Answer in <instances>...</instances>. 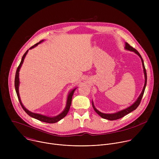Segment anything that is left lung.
<instances>
[{
    "instance_id": "left-lung-1",
    "label": "left lung",
    "mask_w": 159,
    "mask_h": 159,
    "mask_svg": "<svg viewBox=\"0 0 159 159\" xmlns=\"http://www.w3.org/2000/svg\"><path fill=\"white\" fill-rule=\"evenodd\" d=\"M125 49L128 50H129V51H132V52H134L135 53H137L141 58L142 60V65H143V71H144V74H145V85H144V87H143V90L142 92L141 93V94L140 95V96L139 97V98L137 99V100L136 101V102L133 104L131 105V106H129V107L125 109H123L121 111H119L118 112H116V113H114V114H104V113H102V112H101L100 111H99L98 110H97V109L94 107V104H93V107L94 108V109L95 110V111L98 113V114L101 116L102 117V118L104 119H106V120H118V119H120L123 117H124L125 116H126V115L129 114V112H132L133 111L135 110L136 109H137L138 107V106L140 105V102H141V100L142 99V97L143 96V94H144V91H145V87H146V84H147V72H146V69L145 68V65H144V63H143V60L140 55V54L139 53V52L134 49L133 47H132L131 46H130V45L128 43H126V46H125Z\"/></svg>"
}]
</instances>
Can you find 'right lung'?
Masks as SVG:
<instances>
[{"label":"right lung","mask_w":159,"mask_h":159,"mask_svg":"<svg viewBox=\"0 0 159 159\" xmlns=\"http://www.w3.org/2000/svg\"><path fill=\"white\" fill-rule=\"evenodd\" d=\"M43 41V40H41V41H39V43L35 44L34 45H33V47H31L30 49H31V48H33L34 47H36L37 45L41 43ZM28 50L26 52V53L24 54V55L22 56V60H21V61L19 64V65L18 66L17 69V70H16V76H15V81H14V85H15V89H16V93H17V98H18V99L19 101V102L22 107V109H23L25 110V111L27 113V114L39 120V121H43V122H44V123H57L58 122V121L61 120L62 118H63L66 115L68 112H69V109H70V105H71V102H72V96H73V94H74V93L75 91V89H74L73 90H72V91L70 93V94H69V96H68V98H67V102H66V107L65 109V110L61 113L60 115L55 116V117H48V116H43V115H39V114H36V113H33L30 111H28V109H26L24 106L22 105L21 101H20V97H19V70H20V68L22 64V63H23L24 61V59L26 55V54L28 53Z\"/></svg>","instance_id":"obj_1"}]
</instances>
